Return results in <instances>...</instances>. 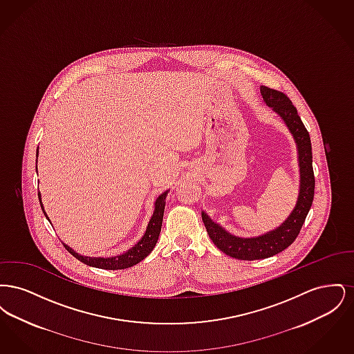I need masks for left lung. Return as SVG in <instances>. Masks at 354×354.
I'll return each instance as SVG.
<instances>
[{"mask_svg":"<svg viewBox=\"0 0 354 354\" xmlns=\"http://www.w3.org/2000/svg\"><path fill=\"white\" fill-rule=\"evenodd\" d=\"M260 93L264 102L286 122V127L296 140L300 167V192L296 207L288 219L279 228L257 237L245 239L231 235L223 227L214 223L205 212H202L203 223L214 244L221 252L239 260L267 259L288 248L300 234L315 196L312 143L309 133L297 114V109L281 91L261 86Z\"/></svg>","mask_w":354,"mask_h":354,"instance_id":"obj_1","label":"left lung"}]
</instances>
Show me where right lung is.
<instances>
[{
    "label": "right lung",
    "mask_w": 354,
    "mask_h": 354,
    "mask_svg": "<svg viewBox=\"0 0 354 354\" xmlns=\"http://www.w3.org/2000/svg\"><path fill=\"white\" fill-rule=\"evenodd\" d=\"M37 156H38V150H37ZM169 191L163 192L155 202V208H153V214H152L151 219L149 221L147 230L145 232L143 237L139 240L138 244H135L131 250H129L127 252L123 254H119L115 257H87V256H82L78 254L74 250H71L68 245L64 244L65 248L68 250V252L71 253L75 259H78L80 261H82L86 266L90 267H95V268H101V270H124V268H130L135 264H138L139 261H142L145 257H147L151 253L158 239H159V234H160V228H162V221H163V214H165V205H166V196H167ZM39 198V203H41V208L45 214V216L48 218L44 205L41 202V195L38 194ZM49 220V218H48ZM50 221V220H49Z\"/></svg>",
    "instance_id": "add662e5"
}]
</instances>
